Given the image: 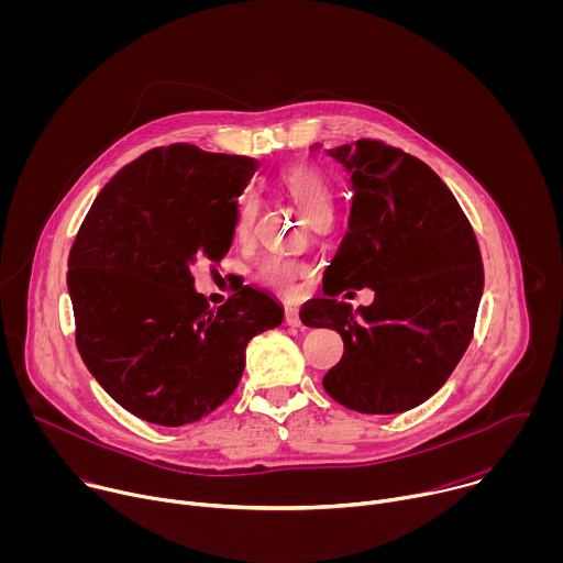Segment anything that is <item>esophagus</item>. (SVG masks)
Here are the masks:
<instances>
[{
	"label": "esophagus",
	"mask_w": 563,
	"mask_h": 563,
	"mask_svg": "<svg viewBox=\"0 0 563 563\" xmlns=\"http://www.w3.org/2000/svg\"><path fill=\"white\" fill-rule=\"evenodd\" d=\"M285 323H287L289 328H300V325H302L296 307H287V309H285Z\"/></svg>",
	"instance_id": "obj_1"
}]
</instances>
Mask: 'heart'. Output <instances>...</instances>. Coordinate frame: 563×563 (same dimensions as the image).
I'll return each instance as SVG.
<instances>
[{
	"instance_id": "obj_1",
	"label": "heart",
	"mask_w": 563,
	"mask_h": 563,
	"mask_svg": "<svg viewBox=\"0 0 563 563\" xmlns=\"http://www.w3.org/2000/svg\"><path fill=\"white\" fill-rule=\"evenodd\" d=\"M278 183L311 222L320 216H328V213L332 216L334 194L328 178L318 167L307 163L289 165L278 174ZM254 218H256V205L252 198H245L240 202L235 222H233V233L238 240H247L252 235ZM307 272H309L307 265L296 258L272 256L258 265L256 278L283 296H296L300 278H305Z\"/></svg>"
}]
</instances>
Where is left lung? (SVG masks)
I'll use <instances>...</instances> for the list:
<instances>
[{"instance_id":"obj_1","label":"left lung","mask_w":563,"mask_h":563,"mask_svg":"<svg viewBox=\"0 0 563 563\" xmlns=\"http://www.w3.org/2000/svg\"><path fill=\"white\" fill-rule=\"evenodd\" d=\"M328 153L350 174V229L325 272L328 296L313 298L300 320L336 330L345 343L323 378L334 400L398 415L428 400L465 354L484 263L456 198L419 157L378 140ZM363 286L375 291L372 306L352 312L335 300Z\"/></svg>"}]
</instances>
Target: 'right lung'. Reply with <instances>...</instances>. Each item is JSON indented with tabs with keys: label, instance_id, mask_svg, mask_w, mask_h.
<instances>
[{
	"label": "right lung",
	"instance_id": "add662e5",
	"mask_svg": "<svg viewBox=\"0 0 563 563\" xmlns=\"http://www.w3.org/2000/svg\"><path fill=\"white\" fill-rule=\"evenodd\" d=\"M247 155L194 144L151 148L98 194L68 256L75 343L126 412L178 428L233 394L247 343L283 323L280 305L245 285L211 309L191 267L231 247Z\"/></svg>",
	"mask_w": 563,
	"mask_h": 563
}]
</instances>
